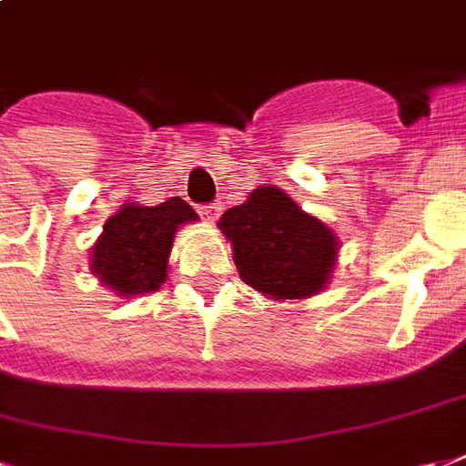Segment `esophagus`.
<instances>
[{
  "mask_svg": "<svg viewBox=\"0 0 466 466\" xmlns=\"http://www.w3.org/2000/svg\"><path fill=\"white\" fill-rule=\"evenodd\" d=\"M219 212H222V205L219 202H212V205H205V208H200V215L208 222H215V219L219 218Z\"/></svg>",
  "mask_w": 466,
  "mask_h": 466,
  "instance_id": "obj_1",
  "label": "esophagus"
}]
</instances>
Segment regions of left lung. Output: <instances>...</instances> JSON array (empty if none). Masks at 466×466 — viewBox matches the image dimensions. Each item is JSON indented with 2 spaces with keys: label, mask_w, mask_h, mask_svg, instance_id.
<instances>
[{
  "label": "left lung",
  "mask_w": 466,
  "mask_h": 466,
  "mask_svg": "<svg viewBox=\"0 0 466 466\" xmlns=\"http://www.w3.org/2000/svg\"><path fill=\"white\" fill-rule=\"evenodd\" d=\"M218 227L239 279L271 300H305L329 286L342 241L276 186H258Z\"/></svg>",
  "instance_id": "1"
}]
</instances>
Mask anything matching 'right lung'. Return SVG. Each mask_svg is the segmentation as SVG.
Wrapping results in <instances>:
<instances>
[{
    "label": "right lung",
    "mask_w": 466,
    "mask_h": 466,
    "mask_svg": "<svg viewBox=\"0 0 466 466\" xmlns=\"http://www.w3.org/2000/svg\"><path fill=\"white\" fill-rule=\"evenodd\" d=\"M198 219V212L180 198H170L154 208L124 202L92 244V276L119 298L154 293L168 279L176 232Z\"/></svg>",
    "instance_id": "1"
}]
</instances>
